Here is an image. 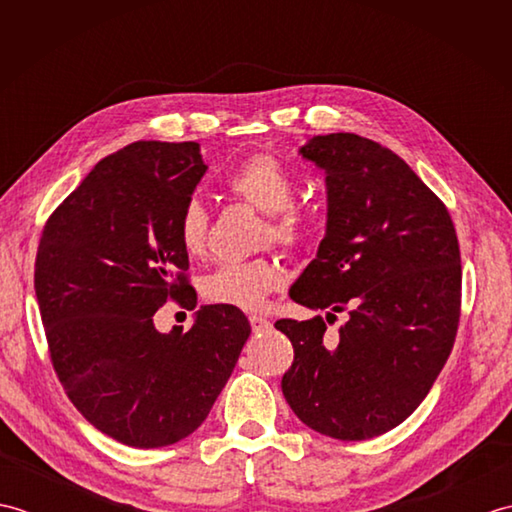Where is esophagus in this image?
<instances>
[{
  "instance_id": "obj_1",
  "label": "esophagus",
  "mask_w": 512,
  "mask_h": 512,
  "mask_svg": "<svg viewBox=\"0 0 512 512\" xmlns=\"http://www.w3.org/2000/svg\"><path fill=\"white\" fill-rule=\"evenodd\" d=\"M248 321H250V328H253V332H266V330H270V325H273L268 319L259 317V314L248 317Z\"/></svg>"
}]
</instances>
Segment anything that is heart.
I'll list each match as a JSON object with an SVG mask.
<instances>
[{
	"label": "heart",
	"instance_id": "1",
	"mask_svg": "<svg viewBox=\"0 0 512 512\" xmlns=\"http://www.w3.org/2000/svg\"><path fill=\"white\" fill-rule=\"evenodd\" d=\"M228 191L239 200L253 204L268 215L266 239L273 237L284 246H297L308 235V222L295 206L297 184L290 171L268 154H257L242 162L228 178ZM178 242L189 257H198L206 248L209 213L206 206L191 198L178 217ZM281 268L273 257H255L244 262H222L200 281L202 297L215 306L237 310L264 308L270 290L281 284Z\"/></svg>",
	"mask_w": 512,
	"mask_h": 512
}]
</instances>
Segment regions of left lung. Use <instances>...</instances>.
I'll list each match as a JSON object with an SVG mask.
<instances>
[{
  "label": "left lung",
  "mask_w": 512,
  "mask_h": 512,
  "mask_svg": "<svg viewBox=\"0 0 512 512\" xmlns=\"http://www.w3.org/2000/svg\"><path fill=\"white\" fill-rule=\"evenodd\" d=\"M299 154L325 171L328 222L290 299L321 314L281 319L295 361L290 409L336 440H367L407 420L436 383L460 321L458 235L438 195L394 151L356 134L312 136Z\"/></svg>",
  "instance_id": "obj_1"
}]
</instances>
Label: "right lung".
Masks as SVG:
<instances>
[{
	"label": "right lung",
	"mask_w": 512,
	"mask_h": 512,
	"mask_svg": "<svg viewBox=\"0 0 512 512\" xmlns=\"http://www.w3.org/2000/svg\"><path fill=\"white\" fill-rule=\"evenodd\" d=\"M206 169L198 143L138 140L85 176L39 242L52 365L85 420L127 447L191 436L250 336L244 312L228 306H200L189 332L154 325L167 299L198 306L176 226Z\"/></svg>",
	"instance_id": "right-lung-1"
}]
</instances>
